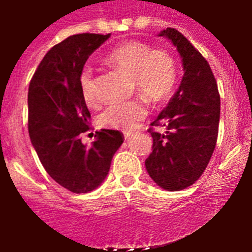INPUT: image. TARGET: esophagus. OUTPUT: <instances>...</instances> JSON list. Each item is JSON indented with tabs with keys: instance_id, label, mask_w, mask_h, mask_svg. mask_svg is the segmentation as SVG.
<instances>
[{
	"instance_id": "obj_1",
	"label": "esophagus",
	"mask_w": 252,
	"mask_h": 252,
	"mask_svg": "<svg viewBox=\"0 0 252 252\" xmlns=\"http://www.w3.org/2000/svg\"><path fill=\"white\" fill-rule=\"evenodd\" d=\"M130 136H132V134L128 133V132H126V133H124V138H126V140H129Z\"/></svg>"
}]
</instances>
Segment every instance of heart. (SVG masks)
<instances>
[{
	"instance_id": "obj_1",
	"label": "heart",
	"mask_w": 252,
	"mask_h": 252,
	"mask_svg": "<svg viewBox=\"0 0 252 252\" xmlns=\"http://www.w3.org/2000/svg\"><path fill=\"white\" fill-rule=\"evenodd\" d=\"M106 61L120 72L129 74L133 90L140 91L154 103L166 100L175 87L176 63L166 49H152L149 44L138 40L124 41L107 55ZM80 87L87 106H96L98 95L90 68L81 72ZM146 115V102L142 98H136L107 107L99 116V123L107 128L130 132Z\"/></svg>"
}]
</instances>
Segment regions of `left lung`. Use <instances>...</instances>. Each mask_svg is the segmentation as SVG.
<instances>
[{
  "instance_id": "1",
  "label": "left lung",
  "mask_w": 252,
  "mask_h": 252,
  "mask_svg": "<svg viewBox=\"0 0 252 252\" xmlns=\"http://www.w3.org/2000/svg\"><path fill=\"white\" fill-rule=\"evenodd\" d=\"M166 36L183 60L180 86L167 107L150 126H165V133L153 128V152L146 158L152 179L167 191H180L199 179L211 161L220 124V94L215 74L203 55L175 29Z\"/></svg>"
}]
</instances>
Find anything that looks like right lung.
<instances>
[{"instance_id":"add662e5","label":"right lung","mask_w":252,"mask_h":252,"mask_svg":"<svg viewBox=\"0 0 252 252\" xmlns=\"http://www.w3.org/2000/svg\"><path fill=\"white\" fill-rule=\"evenodd\" d=\"M110 37L78 33L49 49L29 87V133L49 176L74 193L98 187L124 141L122 132L100 129L90 146L81 141L91 129L80 74L91 53Z\"/></svg>"}]
</instances>
